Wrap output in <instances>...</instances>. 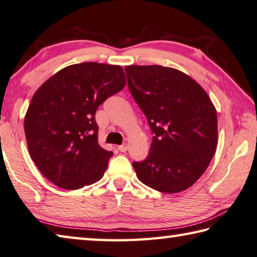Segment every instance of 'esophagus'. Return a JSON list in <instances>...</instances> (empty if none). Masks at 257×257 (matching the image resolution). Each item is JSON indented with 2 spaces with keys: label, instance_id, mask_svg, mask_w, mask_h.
Wrapping results in <instances>:
<instances>
[{
  "label": "esophagus",
  "instance_id": "34e87169",
  "mask_svg": "<svg viewBox=\"0 0 257 257\" xmlns=\"http://www.w3.org/2000/svg\"><path fill=\"white\" fill-rule=\"evenodd\" d=\"M127 149H128L127 145H121V146H119V147H118V150H119L120 152H125V151H127Z\"/></svg>",
  "mask_w": 257,
  "mask_h": 257
}]
</instances>
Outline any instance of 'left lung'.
I'll return each instance as SVG.
<instances>
[{
    "mask_svg": "<svg viewBox=\"0 0 257 257\" xmlns=\"http://www.w3.org/2000/svg\"><path fill=\"white\" fill-rule=\"evenodd\" d=\"M125 72L130 91L155 136L147 159L132 164L138 178L168 194L187 190L217 149L214 105L195 80L173 67L130 65Z\"/></svg>",
    "mask_w": 257,
    "mask_h": 257,
    "instance_id": "obj_1",
    "label": "left lung"
}]
</instances>
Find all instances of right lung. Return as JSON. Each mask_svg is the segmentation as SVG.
I'll return each instance as SVG.
<instances>
[{
    "instance_id": "1",
    "label": "right lung",
    "mask_w": 257,
    "mask_h": 257,
    "mask_svg": "<svg viewBox=\"0 0 257 257\" xmlns=\"http://www.w3.org/2000/svg\"><path fill=\"white\" fill-rule=\"evenodd\" d=\"M126 80L123 67L85 62L66 66L40 85L25 116L31 159L64 190L98 182L112 156L98 143L94 114Z\"/></svg>"
}]
</instances>
